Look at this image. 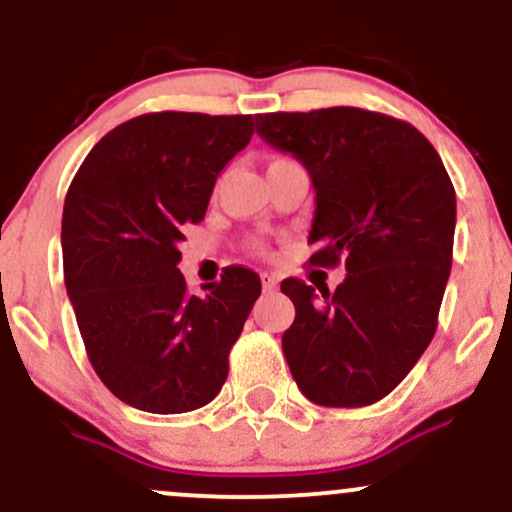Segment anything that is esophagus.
Here are the masks:
<instances>
[{
	"label": "esophagus",
	"mask_w": 512,
	"mask_h": 512,
	"mask_svg": "<svg viewBox=\"0 0 512 512\" xmlns=\"http://www.w3.org/2000/svg\"><path fill=\"white\" fill-rule=\"evenodd\" d=\"M261 283H263V292H273L278 287V278L273 273H261Z\"/></svg>",
	"instance_id": "esophagus-1"
}]
</instances>
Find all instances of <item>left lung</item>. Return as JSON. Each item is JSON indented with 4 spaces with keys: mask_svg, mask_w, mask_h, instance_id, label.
Wrapping results in <instances>:
<instances>
[{
    "mask_svg": "<svg viewBox=\"0 0 512 512\" xmlns=\"http://www.w3.org/2000/svg\"><path fill=\"white\" fill-rule=\"evenodd\" d=\"M256 132L309 171V263H346L333 292L300 278L280 283L295 304L283 333L292 377L319 406L375 404L438 329L457 222L450 176L413 125L363 108L266 113Z\"/></svg>",
    "mask_w": 512,
    "mask_h": 512,
    "instance_id": "obj_1",
    "label": "left lung"
}]
</instances>
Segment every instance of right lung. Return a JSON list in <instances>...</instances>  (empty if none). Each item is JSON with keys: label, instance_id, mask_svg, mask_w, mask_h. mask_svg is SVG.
Listing matches in <instances>:
<instances>
[{"label": "right lung", "instance_id": "obj_1", "mask_svg": "<svg viewBox=\"0 0 512 512\" xmlns=\"http://www.w3.org/2000/svg\"><path fill=\"white\" fill-rule=\"evenodd\" d=\"M254 135L251 116L162 111L125 120L79 166L62 212L67 295L101 382L140 411L210 404L261 278L232 266L188 295L183 229Z\"/></svg>", "mask_w": 512, "mask_h": 512}]
</instances>
